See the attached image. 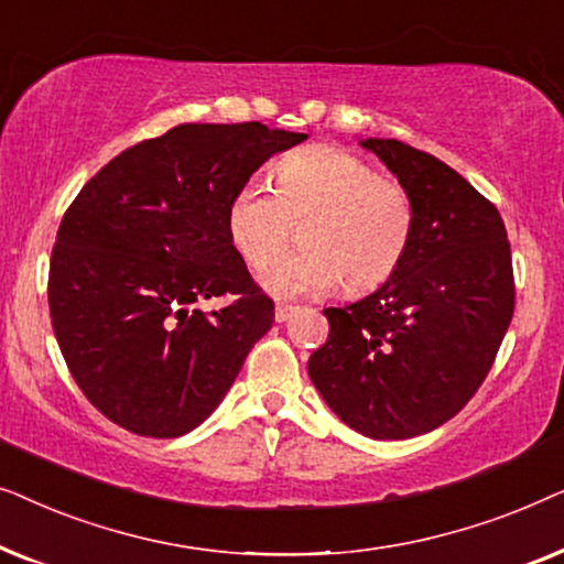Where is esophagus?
Returning a JSON list of instances; mask_svg holds the SVG:
<instances>
[{
	"label": "esophagus",
	"mask_w": 564,
	"mask_h": 564,
	"mask_svg": "<svg viewBox=\"0 0 564 564\" xmlns=\"http://www.w3.org/2000/svg\"><path fill=\"white\" fill-rule=\"evenodd\" d=\"M295 313H297V305H284L282 303V305L274 307V321L276 323H284V321H290Z\"/></svg>",
	"instance_id": "esophagus-1"
}]
</instances>
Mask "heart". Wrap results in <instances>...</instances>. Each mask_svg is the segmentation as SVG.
I'll use <instances>...</instances> for the list:
<instances>
[{"label":"heart","instance_id":"heart-1","mask_svg":"<svg viewBox=\"0 0 564 564\" xmlns=\"http://www.w3.org/2000/svg\"><path fill=\"white\" fill-rule=\"evenodd\" d=\"M304 226L300 254L275 257ZM415 230V205L395 176L338 145H307L276 164V189L249 182L228 207V236L274 295H323L344 282L361 295L403 264Z\"/></svg>","mask_w":564,"mask_h":564}]
</instances>
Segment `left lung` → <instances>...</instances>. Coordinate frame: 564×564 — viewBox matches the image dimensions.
<instances>
[{"label": "left lung", "mask_w": 564, "mask_h": 564, "mask_svg": "<svg viewBox=\"0 0 564 564\" xmlns=\"http://www.w3.org/2000/svg\"><path fill=\"white\" fill-rule=\"evenodd\" d=\"M361 145L411 192L413 241L380 290L323 311L328 341L307 375L354 431L411 438L454 419L488 377L513 318L511 243L496 205L444 161L392 138Z\"/></svg>", "instance_id": "left-lung-1"}]
</instances>
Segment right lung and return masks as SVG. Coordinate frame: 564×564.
Segmentation results:
<instances>
[{
  "label": "right lung",
  "instance_id": "add662e5",
  "mask_svg": "<svg viewBox=\"0 0 564 564\" xmlns=\"http://www.w3.org/2000/svg\"><path fill=\"white\" fill-rule=\"evenodd\" d=\"M305 138L261 122H184L115 156L68 205L51 253V323L105 419L174 438L218 408L274 323V300L228 236L230 199ZM213 296L227 307L196 311Z\"/></svg>",
  "mask_w": 564,
  "mask_h": 564
}]
</instances>
